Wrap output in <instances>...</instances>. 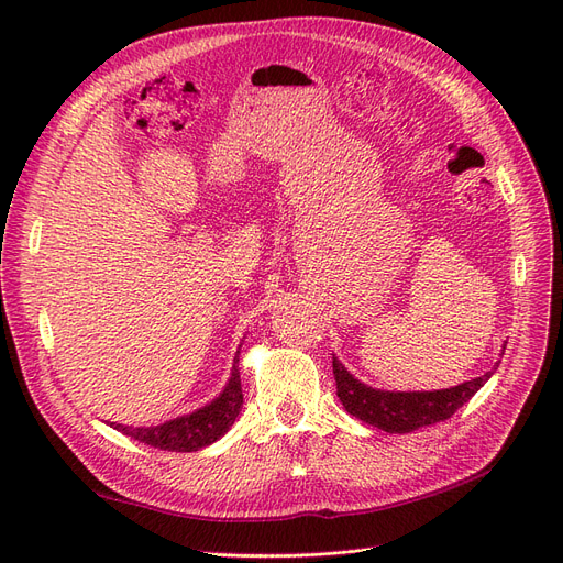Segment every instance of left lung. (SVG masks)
I'll use <instances>...</instances> for the list:
<instances>
[{
    "instance_id": "obj_1",
    "label": "left lung",
    "mask_w": 563,
    "mask_h": 563,
    "mask_svg": "<svg viewBox=\"0 0 563 563\" xmlns=\"http://www.w3.org/2000/svg\"><path fill=\"white\" fill-rule=\"evenodd\" d=\"M333 374L338 397L346 412L388 433H410L452 418L493 372L465 380L456 388L435 393H383L367 388L365 383L353 378L338 358H333Z\"/></svg>"
}]
</instances>
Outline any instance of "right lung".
I'll list each match as a JSON object with an SVG mask.
<instances>
[{
	"instance_id": "1",
	"label": "right lung",
	"mask_w": 563,
	"mask_h": 563,
	"mask_svg": "<svg viewBox=\"0 0 563 563\" xmlns=\"http://www.w3.org/2000/svg\"><path fill=\"white\" fill-rule=\"evenodd\" d=\"M236 361H240V351H236L234 356L232 376L228 380L225 390L210 406L191 412V416L175 418L166 424L151 427V429H132L123 424H111V427L143 442L147 448L164 450V452H198L207 445H212L214 440H219L232 427L234 418L240 416L242 404H244Z\"/></svg>"
}]
</instances>
